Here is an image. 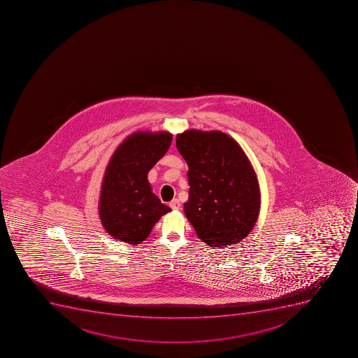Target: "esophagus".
Returning a JSON list of instances; mask_svg holds the SVG:
<instances>
[{
    "label": "esophagus",
    "instance_id": "1",
    "mask_svg": "<svg viewBox=\"0 0 358 358\" xmlns=\"http://www.w3.org/2000/svg\"><path fill=\"white\" fill-rule=\"evenodd\" d=\"M169 206H170V208H173V210H177V208H180V202H179V199H172Z\"/></svg>",
    "mask_w": 358,
    "mask_h": 358
}]
</instances>
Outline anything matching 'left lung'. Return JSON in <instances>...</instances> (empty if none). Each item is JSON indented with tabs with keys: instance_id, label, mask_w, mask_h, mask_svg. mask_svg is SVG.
I'll list each match as a JSON object with an SVG mask.
<instances>
[{
	"instance_id": "8db88e82",
	"label": "left lung",
	"mask_w": 358,
	"mask_h": 358,
	"mask_svg": "<svg viewBox=\"0 0 358 358\" xmlns=\"http://www.w3.org/2000/svg\"><path fill=\"white\" fill-rule=\"evenodd\" d=\"M176 145L188 164L185 215L210 248L244 240L258 220V178L242 147L221 131L187 130Z\"/></svg>"
}]
</instances>
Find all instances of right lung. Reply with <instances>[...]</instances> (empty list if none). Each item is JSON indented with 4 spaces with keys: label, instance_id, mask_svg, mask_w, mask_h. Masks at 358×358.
I'll return each instance as SVG.
<instances>
[{
    "label": "right lung",
    "instance_id": "right-lung-1",
    "mask_svg": "<svg viewBox=\"0 0 358 358\" xmlns=\"http://www.w3.org/2000/svg\"><path fill=\"white\" fill-rule=\"evenodd\" d=\"M171 141L168 131H137L123 140L109 159L98 210L113 238L137 245L150 236L161 217L171 211L152 193L147 178Z\"/></svg>",
    "mask_w": 358,
    "mask_h": 358
}]
</instances>
